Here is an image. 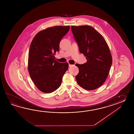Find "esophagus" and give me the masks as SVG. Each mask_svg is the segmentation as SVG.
Wrapping results in <instances>:
<instances>
[{
  "label": "esophagus",
  "mask_w": 134,
  "mask_h": 134,
  "mask_svg": "<svg viewBox=\"0 0 134 134\" xmlns=\"http://www.w3.org/2000/svg\"><path fill=\"white\" fill-rule=\"evenodd\" d=\"M73 66V65H71V64H69V67H71V66Z\"/></svg>",
  "instance_id": "esophagus-1"
}]
</instances>
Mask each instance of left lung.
<instances>
[{"instance_id": "obj_1", "label": "left lung", "mask_w": 134, "mask_h": 134, "mask_svg": "<svg viewBox=\"0 0 134 134\" xmlns=\"http://www.w3.org/2000/svg\"><path fill=\"white\" fill-rule=\"evenodd\" d=\"M80 50L87 62L76 64L79 72L76 76L78 84L85 90L92 91L105 81L112 64L110 49L104 38L90 26H71Z\"/></svg>"}]
</instances>
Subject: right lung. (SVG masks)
<instances>
[{
    "instance_id": "obj_1",
    "label": "right lung",
    "mask_w": 134,
    "mask_h": 134,
    "mask_svg": "<svg viewBox=\"0 0 134 134\" xmlns=\"http://www.w3.org/2000/svg\"><path fill=\"white\" fill-rule=\"evenodd\" d=\"M69 29V26L47 28L38 32L32 40L29 52V73L35 85L44 93L57 90L68 69V63H59L54 55Z\"/></svg>"
}]
</instances>
